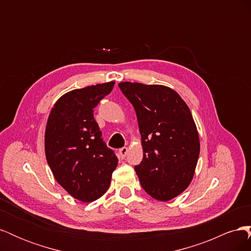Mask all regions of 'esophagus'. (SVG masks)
<instances>
[{
  "label": "esophagus",
  "mask_w": 251,
  "mask_h": 251,
  "mask_svg": "<svg viewBox=\"0 0 251 251\" xmlns=\"http://www.w3.org/2000/svg\"><path fill=\"white\" fill-rule=\"evenodd\" d=\"M127 151H128V149L127 148H123L119 150V155H120V158L121 159H125L126 156L127 155Z\"/></svg>",
  "instance_id": "34e87169"
}]
</instances>
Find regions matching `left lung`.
<instances>
[{
  "label": "left lung",
  "instance_id": "8db88e82",
  "mask_svg": "<svg viewBox=\"0 0 251 251\" xmlns=\"http://www.w3.org/2000/svg\"><path fill=\"white\" fill-rule=\"evenodd\" d=\"M136 112L143 158L135 171L151 197L169 201L191 184L200 154L192 113L173 89L162 85L118 83Z\"/></svg>",
  "mask_w": 251,
  "mask_h": 251
}]
</instances>
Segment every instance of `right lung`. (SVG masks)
<instances>
[{
  "label": "right lung",
  "instance_id": "1",
  "mask_svg": "<svg viewBox=\"0 0 251 251\" xmlns=\"http://www.w3.org/2000/svg\"><path fill=\"white\" fill-rule=\"evenodd\" d=\"M115 81L70 91L53 105L45 131V154L57 183L81 202L108 191L118 159L101 138L93 110Z\"/></svg>",
  "mask_w": 251,
  "mask_h": 251
}]
</instances>
